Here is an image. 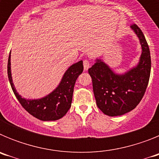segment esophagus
Listing matches in <instances>:
<instances>
[{
    "label": "esophagus",
    "instance_id": "esophagus-1",
    "mask_svg": "<svg viewBox=\"0 0 159 159\" xmlns=\"http://www.w3.org/2000/svg\"><path fill=\"white\" fill-rule=\"evenodd\" d=\"M90 67V62L88 60H84V71H88Z\"/></svg>",
    "mask_w": 159,
    "mask_h": 159
}]
</instances>
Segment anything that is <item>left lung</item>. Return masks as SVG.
Here are the masks:
<instances>
[{
    "label": "left lung",
    "instance_id": "left-lung-1",
    "mask_svg": "<svg viewBox=\"0 0 159 159\" xmlns=\"http://www.w3.org/2000/svg\"><path fill=\"white\" fill-rule=\"evenodd\" d=\"M142 47L139 62L124 74H116L101 59L88 69L92 79L98 107L109 116H123L139 103L145 94L151 75V53L146 38L135 24L130 26Z\"/></svg>",
    "mask_w": 159,
    "mask_h": 159
}]
</instances>
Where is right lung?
Returning a JSON list of instances; mask_svg holds the SVG:
<instances>
[{"label":"right lung","mask_w":159,"mask_h":159,"mask_svg":"<svg viewBox=\"0 0 159 159\" xmlns=\"http://www.w3.org/2000/svg\"><path fill=\"white\" fill-rule=\"evenodd\" d=\"M11 55L8 60V76L14 95L30 115L42 121H55L66 115L72 101L73 91L77 78L84 70L83 61L72 64L65 71L60 84L52 92L38 99H26L16 92L11 73Z\"/></svg>","instance_id":"add662e5"}]
</instances>
